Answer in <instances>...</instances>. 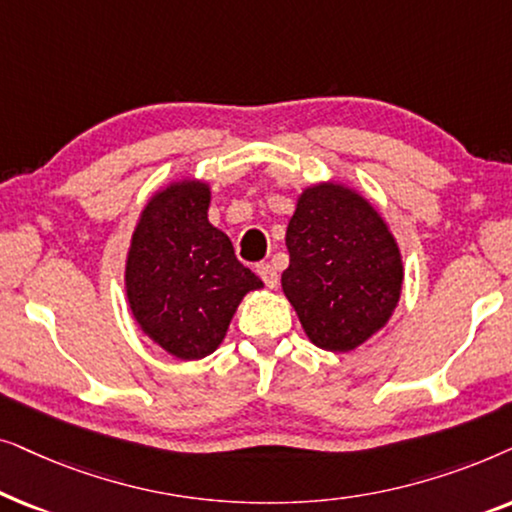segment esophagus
Listing matches in <instances>:
<instances>
[{"label": "esophagus", "instance_id": "34e87169", "mask_svg": "<svg viewBox=\"0 0 512 512\" xmlns=\"http://www.w3.org/2000/svg\"><path fill=\"white\" fill-rule=\"evenodd\" d=\"M256 272H258V277L263 279L265 282V286H268V289H277V284H279V275H277V270L272 268L270 263H261L256 268Z\"/></svg>", "mask_w": 512, "mask_h": 512}]
</instances>
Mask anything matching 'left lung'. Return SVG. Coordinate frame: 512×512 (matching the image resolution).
Listing matches in <instances>:
<instances>
[{"label": "left lung", "instance_id": "1", "mask_svg": "<svg viewBox=\"0 0 512 512\" xmlns=\"http://www.w3.org/2000/svg\"><path fill=\"white\" fill-rule=\"evenodd\" d=\"M286 249L282 291L312 345L347 354L389 324L403 291V256L366 195L333 179L305 186Z\"/></svg>", "mask_w": 512, "mask_h": 512}]
</instances>
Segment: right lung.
<instances>
[{
  "mask_svg": "<svg viewBox=\"0 0 512 512\" xmlns=\"http://www.w3.org/2000/svg\"><path fill=\"white\" fill-rule=\"evenodd\" d=\"M212 186L174 179L146 200L125 258V298L146 338L181 361L205 359L226 338L249 291L263 289L207 219Z\"/></svg>",
  "mask_w": 512,
  "mask_h": 512,
  "instance_id": "add662e5",
  "label": "right lung"
}]
</instances>
